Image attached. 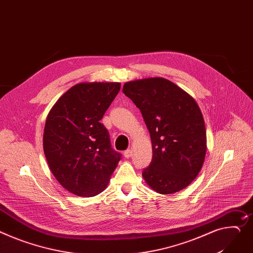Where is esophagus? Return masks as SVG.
I'll return each mask as SVG.
<instances>
[{
    "instance_id": "1",
    "label": "esophagus",
    "mask_w": 253,
    "mask_h": 253,
    "mask_svg": "<svg viewBox=\"0 0 253 253\" xmlns=\"http://www.w3.org/2000/svg\"><path fill=\"white\" fill-rule=\"evenodd\" d=\"M124 156L126 157V158H129L130 156H131V151L128 149V150H126L125 152H124Z\"/></svg>"
}]
</instances>
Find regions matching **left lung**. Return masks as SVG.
<instances>
[{"mask_svg": "<svg viewBox=\"0 0 253 253\" xmlns=\"http://www.w3.org/2000/svg\"><path fill=\"white\" fill-rule=\"evenodd\" d=\"M123 92L149 129L153 157L143 170L148 185L162 194L177 192L202 169L207 135L202 111L190 95L164 78L130 81Z\"/></svg>", "mask_w": 253, "mask_h": 253, "instance_id": "1", "label": "left lung"}]
</instances>
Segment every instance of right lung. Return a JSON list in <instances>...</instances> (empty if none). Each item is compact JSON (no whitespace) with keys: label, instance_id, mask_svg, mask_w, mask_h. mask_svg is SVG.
<instances>
[{"label":"right lung","instance_id":"add662e5","mask_svg":"<svg viewBox=\"0 0 253 253\" xmlns=\"http://www.w3.org/2000/svg\"><path fill=\"white\" fill-rule=\"evenodd\" d=\"M120 89L121 83L77 84L47 116L43 150L48 166L56 180L76 196L100 193L122 158L100 123Z\"/></svg>","mask_w":253,"mask_h":253}]
</instances>
